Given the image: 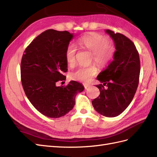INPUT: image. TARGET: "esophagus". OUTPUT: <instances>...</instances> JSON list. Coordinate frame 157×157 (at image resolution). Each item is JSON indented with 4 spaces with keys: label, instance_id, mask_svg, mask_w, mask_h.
Segmentation results:
<instances>
[{
    "label": "esophagus",
    "instance_id": "esophagus-1",
    "mask_svg": "<svg viewBox=\"0 0 157 157\" xmlns=\"http://www.w3.org/2000/svg\"><path fill=\"white\" fill-rule=\"evenodd\" d=\"M83 86H84V87H85V89H87V88L91 87V85H90V84L85 83V84H83Z\"/></svg>",
    "mask_w": 157,
    "mask_h": 157
}]
</instances>
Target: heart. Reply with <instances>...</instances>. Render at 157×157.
<instances>
[{
    "label": "heart",
    "instance_id": "obj_1",
    "mask_svg": "<svg viewBox=\"0 0 157 157\" xmlns=\"http://www.w3.org/2000/svg\"><path fill=\"white\" fill-rule=\"evenodd\" d=\"M79 47L92 52V60L100 67L107 65L113 59L115 48L106 36L92 33L83 36L77 42ZM77 48L74 44H69L65 51V58L70 66L75 63ZM98 69L94 64L88 66H79L71 74V78L76 81L88 82L97 75Z\"/></svg>",
    "mask_w": 157,
    "mask_h": 157
}]
</instances>
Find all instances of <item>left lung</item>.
I'll list each match as a JSON object with an SVG mask.
<instances>
[{
  "label": "left lung",
  "mask_w": 157,
  "mask_h": 157,
  "mask_svg": "<svg viewBox=\"0 0 157 157\" xmlns=\"http://www.w3.org/2000/svg\"><path fill=\"white\" fill-rule=\"evenodd\" d=\"M115 42L113 60L97 77L100 94L92 101L95 111L109 117H117L126 109L139 85L140 59L134 43L125 36L106 30ZM107 86V88L105 86Z\"/></svg>",
  "instance_id": "1"
}]
</instances>
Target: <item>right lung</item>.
<instances>
[{
	"instance_id": "1",
	"label": "right lung",
	"mask_w": 157,
	"mask_h": 157,
	"mask_svg": "<svg viewBox=\"0 0 157 157\" xmlns=\"http://www.w3.org/2000/svg\"><path fill=\"white\" fill-rule=\"evenodd\" d=\"M74 35L67 31L49 29L36 38L25 49L21 64V82L30 103L40 113L59 118L70 111L82 83L71 81L66 86H56L65 80L67 71L65 51Z\"/></svg>"
}]
</instances>
